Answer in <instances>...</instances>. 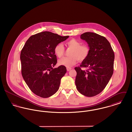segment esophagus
I'll return each instance as SVG.
<instances>
[{
	"instance_id": "34e87169",
	"label": "esophagus",
	"mask_w": 132,
	"mask_h": 132,
	"mask_svg": "<svg viewBox=\"0 0 132 132\" xmlns=\"http://www.w3.org/2000/svg\"><path fill=\"white\" fill-rule=\"evenodd\" d=\"M71 69H72V68H67V70L68 71H70Z\"/></svg>"
}]
</instances>
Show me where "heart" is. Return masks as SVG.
I'll list each match as a JSON object with an SVG mask.
<instances>
[{
  "mask_svg": "<svg viewBox=\"0 0 132 132\" xmlns=\"http://www.w3.org/2000/svg\"><path fill=\"white\" fill-rule=\"evenodd\" d=\"M81 43L75 39H72L66 43L68 48L71 49L68 57L63 58L58 60L59 65L70 68L74 65L77 59L81 61L85 60L89 54V49L86 45H81ZM55 54L59 58L63 56L64 48L61 44H58L54 49Z\"/></svg>",
  "mask_w": 132,
  "mask_h": 132,
  "instance_id": "obj_1",
  "label": "heart"
}]
</instances>
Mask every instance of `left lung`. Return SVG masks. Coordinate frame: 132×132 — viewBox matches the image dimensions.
Returning <instances> with one entry per match:
<instances>
[{"label": "left lung", "instance_id": "left-lung-1", "mask_svg": "<svg viewBox=\"0 0 132 132\" xmlns=\"http://www.w3.org/2000/svg\"><path fill=\"white\" fill-rule=\"evenodd\" d=\"M80 37L88 44L89 53L80 67L75 68L76 85L80 94L94 96L104 89L113 75L114 53L110 43L104 37L87 32ZM81 67H87L88 70H82Z\"/></svg>", "mask_w": 132, "mask_h": 132}]
</instances>
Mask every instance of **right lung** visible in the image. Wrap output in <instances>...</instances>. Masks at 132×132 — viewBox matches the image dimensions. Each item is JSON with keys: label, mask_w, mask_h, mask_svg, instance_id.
I'll return each instance as SVG.
<instances>
[{"label": "right lung", "mask_w": 132, "mask_h": 132, "mask_svg": "<svg viewBox=\"0 0 132 132\" xmlns=\"http://www.w3.org/2000/svg\"><path fill=\"white\" fill-rule=\"evenodd\" d=\"M69 37L44 31L31 36L26 42L20 54L21 73L35 94L46 98L58 90L67 69L63 65L53 69L57 63L54 49Z\"/></svg>", "instance_id": "add662e5"}]
</instances>
